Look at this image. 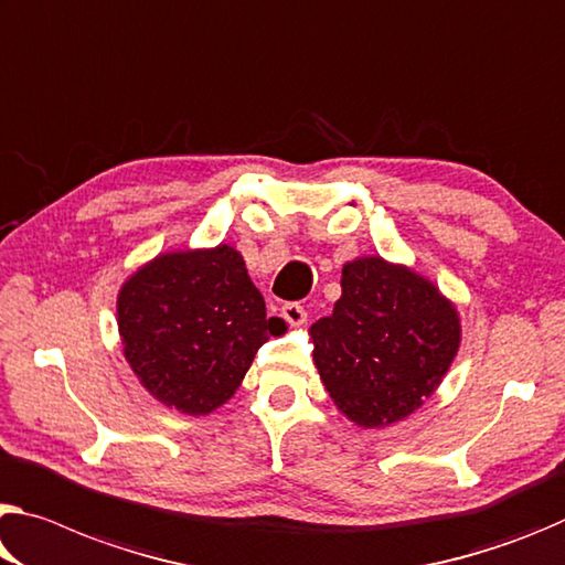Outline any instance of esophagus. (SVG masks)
<instances>
[{"mask_svg": "<svg viewBox=\"0 0 565 565\" xmlns=\"http://www.w3.org/2000/svg\"><path fill=\"white\" fill-rule=\"evenodd\" d=\"M281 317L289 321L291 327H299V324H303V321H307V309H303L299 301H289V303H284V307H281Z\"/></svg>", "mask_w": 565, "mask_h": 565, "instance_id": "34e87169", "label": "esophagus"}]
</instances>
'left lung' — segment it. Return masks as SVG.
Listing matches in <instances>:
<instances>
[{
  "label": "left lung",
  "mask_w": 565,
  "mask_h": 565,
  "mask_svg": "<svg viewBox=\"0 0 565 565\" xmlns=\"http://www.w3.org/2000/svg\"><path fill=\"white\" fill-rule=\"evenodd\" d=\"M311 339L337 407L356 425L384 427L433 395L458 352L460 321L423 276L372 256L344 266L342 299Z\"/></svg>",
  "instance_id": "obj_1"
}]
</instances>
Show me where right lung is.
Wrapping results in <instances>:
<instances>
[{"label":"right lung","mask_w":565,"mask_h":565,"mask_svg":"<svg viewBox=\"0 0 565 565\" xmlns=\"http://www.w3.org/2000/svg\"><path fill=\"white\" fill-rule=\"evenodd\" d=\"M118 327L142 387L185 415H209L238 390L258 347L284 331L266 317L238 250L158 256L122 286Z\"/></svg>","instance_id":"add662e5"}]
</instances>
